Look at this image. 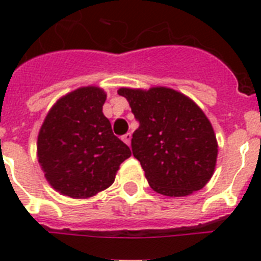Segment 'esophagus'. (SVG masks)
<instances>
[{
	"label": "esophagus",
	"mask_w": 261,
	"mask_h": 261,
	"mask_svg": "<svg viewBox=\"0 0 261 261\" xmlns=\"http://www.w3.org/2000/svg\"><path fill=\"white\" fill-rule=\"evenodd\" d=\"M130 140H132V135H130V133H126V135L123 136V141L125 142L128 146H130Z\"/></svg>",
	"instance_id": "obj_1"
}]
</instances>
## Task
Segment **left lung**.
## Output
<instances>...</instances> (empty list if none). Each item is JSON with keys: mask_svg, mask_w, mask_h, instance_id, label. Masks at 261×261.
Segmentation results:
<instances>
[{"mask_svg": "<svg viewBox=\"0 0 261 261\" xmlns=\"http://www.w3.org/2000/svg\"><path fill=\"white\" fill-rule=\"evenodd\" d=\"M140 126L132 151L149 186L170 197H183L204 188L216 168L218 144L201 108L170 87L149 90L121 87Z\"/></svg>", "mask_w": 261, "mask_h": 261, "instance_id": "8db88e82", "label": "left lung"}]
</instances>
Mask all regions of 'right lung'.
I'll return each mask as SVG.
<instances>
[{
    "label": "right lung",
    "mask_w": 261,
    "mask_h": 261,
    "mask_svg": "<svg viewBox=\"0 0 261 261\" xmlns=\"http://www.w3.org/2000/svg\"><path fill=\"white\" fill-rule=\"evenodd\" d=\"M107 94L86 86L60 98L38 135V161L53 190L71 199H89L115 181L130 149L112 132L103 115Z\"/></svg>",
    "instance_id": "right-lung-1"
}]
</instances>
